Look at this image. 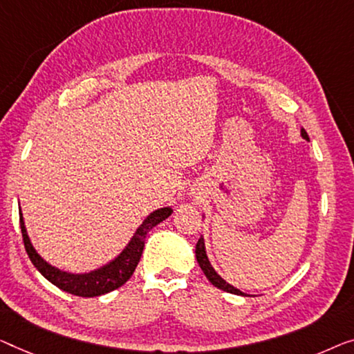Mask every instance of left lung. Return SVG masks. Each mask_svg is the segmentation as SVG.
I'll use <instances>...</instances> for the list:
<instances>
[{
  "label": "left lung",
  "instance_id": "left-lung-1",
  "mask_svg": "<svg viewBox=\"0 0 354 354\" xmlns=\"http://www.w3.org/2000/svg\"><path fill=\"white\" fill-rule=\"evenodd\" d=\"M300 135H302L304 140H310L307 131H305L304 129L300 130ZM195 257H197V262L200 268H202L205 277H207L209 279V283L213 284V286H216L218 289H223V291L225 292H230V294H236V295H246L245 292H241L240 289H236L232 286V284H229L225 279L221 278L218 273H216V270L213 267H211V263L208 261V256H207V251H205V241H203V236H200L197 245H195Z\"/></svg>",
  "mask_w": 354,
  "mask_h": 354
}]
</instances>
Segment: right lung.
<instances>
[{
	"mask_svg": "<svg viewBox=\"0 0 354 354\" xmlns=\"http://www.w3.org/2000/svg\"><path fill=\"white\" fill-rule=\"evenodd\" d=\"M171 213V207L152 211V213L143 221V224L136 229L135 235L131 236V240L129 241V245L124 248V251L120 252L114 261L108 262L106 266L100 267L97 270H92L88 273H70L63 272L57 267H52L49 262H46L38 252H36L28 239V234H26L22 211L19 208L20 229H22L24 245L30 261L33 262V266L36 268H38L41 275L46 279H49L52 284H55V286L60 288L62 291L70 292L73 295H79V297H97V295L114 291V289H118L122 286V284H125V281H129V278L133 275L135 268L138 266L141 254H143L147 234H149L152 227H156L157 224L165 221Z\"/></svg>",
	"mask_w": 354,
	"mask_h": 354,
	"instance_id": "right-lung-1",
	"label": "right lung"
}]
</instances>
